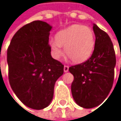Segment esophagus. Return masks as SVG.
Here are the masks:
<instances>
[{
    "instance_id": "34e87169",
    "label": "esophagus",
    "mask_w": 121,
    "mask_h": 121,
    "mask_svg": "<svg viewBox=\"0 0 121 121\" xmlns=\"http://www.w3.org/2000/svg\"><path fill=\"white\" fill-rule=\"evenodd\" d=\"M69 71V67L67 66V65H65L64 66V72H67Z\"/></svg>"
}]
</instances>
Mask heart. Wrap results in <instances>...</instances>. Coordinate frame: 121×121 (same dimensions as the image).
<instances>
[{
	"label": "heart",
	"mask_w": 121,
	"mask_h": 121,
	"mask_svg": "<svg viewBox=\"0 0 121 121\" xmlns=\"http://www.w3.org/2000/svg\"><path fill=\"white\" fill-rule=\"evenodd\" d=\"M95 45V37L93 30L81 24H73L59 31L55 40L49 41L53 56L59 59L63 54L61 47L74 63L84 62L91 56Z\"/></svg>",
	"instance_id": "obj_1"
}]
</instances>
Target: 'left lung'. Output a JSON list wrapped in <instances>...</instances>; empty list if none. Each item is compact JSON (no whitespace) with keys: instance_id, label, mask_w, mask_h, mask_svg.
I'll return each instance as SVG.
<instances>
[{"instance_id":"1","label":"left lung","mask_w":121,"mask_h":121,"mask_svg":"<svg viewBox=\"0 0 121 121\" xmlns=\"http://www.w3.org/2000/svg\"><path fill=\"white\" fill-rule=\"evenodd\" d=\"M93 31L95 45L91 57L69 68L74 76L71 85L72 97L84 108L96 107L108 97L113 86L116 64L113 45L108 34L95 23Z\"/></svg>"}]
</instances>
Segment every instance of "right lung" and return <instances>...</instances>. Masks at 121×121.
<instances>
[{
  "label": "right lung",
  "mask_w": 121,
  "mask_h": 121,
  "mask_svg": "<svg viewBox=\"0 0 121 121\" xmlns=\"http://www.w3.org/2000/svg\"><path fill=\"white\" fill-rule=\"evenodd\" d=\"M52 28L42 21L23 26L12 38L7 51L11 87L25 105L35 110L51 103L55 82L64 73V65L51 55Z\"/></svg>",
  "instance_id": "add662e5"
}]
</instances>
